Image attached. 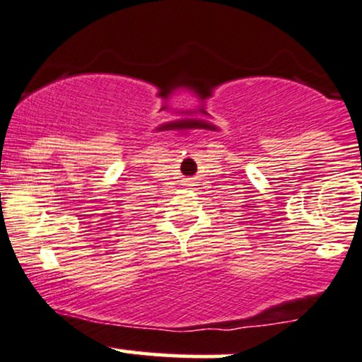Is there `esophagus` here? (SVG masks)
<instances>
[{
	"label": "esophagus",
	"instance_id": "obj_1",
	"mask_svg": "<svg viewBox=\"0 0 362 362\" xmlns=\"http://www.w3.org/2000/svg\"><path fill=\"white\" fill-rule=\"evenodd\" d=\"M185 185L186 186H195V181H193L192 177H188V180H185Z\"/></svg>",
	"mask_w": 362,
	"mask_h": 362
}]
</instances>
